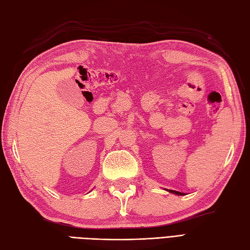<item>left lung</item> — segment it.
<instances>
[{
  "label": "left lung",
  "mask_w": 250,
  "mask_h": 250,
  "mask_svg": "<svg viewBox=\"0 0 250 250\" xmlns=\"http://www.w3.org/2000/svg\"><path fill=\"white\" fill-rule=\"evenodd\" d=\"M170 191V190H169ZM170 192H173V193H175V194H179V195H182V194H183V193H182V192H180V191H170Z\"/></svg>",
  "instance_id": "obj_1"
}]
</instances>
